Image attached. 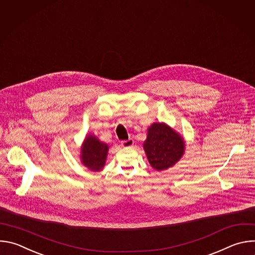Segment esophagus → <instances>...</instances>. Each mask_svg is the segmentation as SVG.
Here are the masks:
<instances>
[{
	"mask_svg": "<svg viewBox=\"0 0 255 255\" xmlns=\"http://www.w3.org/2000/svg\"><path fill=\"white\" fill-rule=\"evenodd\" d=\"M133 144H134V140L133 139H128V140H124V141H122L121 142V145L123 147H125V148H128V147H131V146H133Z\"/></svg>",
	"mask_w": 255,
	"mask_h": 255,
	"instance_id": "1",
	"label": "esophagus"
}]
</instances>
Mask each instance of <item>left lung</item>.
Segmentation results:
<instances>
[{
  "label": "left lung",
  "mask_w": 255,
  "mask_h": 255,
  "mask_svg": "<svg viewBox=\"0 0 255 255\" xmlns=\"http://www.w3.org/2000/svg\"><path fill=\"white\" fill-rule=\"evenodd\" d=\"M144 151L150 165L164 170L174 165L185 152V141L178 133L164 123H153L147 131Z\"/></svg>",
  "instance_id": "left-lung-1"
}]
</instances>
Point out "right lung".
I'll use <instances>...</instances> for the list:
<instances>
[{"mask_svg":"<svg viewBox=\"0 0 255 255\" xmlns=\"http://www.w3.org/2000/svg\"><path fill=\"white\" fill-rule=\"evenodd\" d=\"M109 146L96 136L88 135L82 146V162L92 171H100L106 163Z\"/></svg>","mask_w":255,"mask_h":255,"instance_id":"1","label":"right lung"}]
</instances>
